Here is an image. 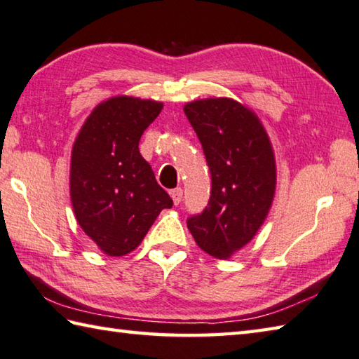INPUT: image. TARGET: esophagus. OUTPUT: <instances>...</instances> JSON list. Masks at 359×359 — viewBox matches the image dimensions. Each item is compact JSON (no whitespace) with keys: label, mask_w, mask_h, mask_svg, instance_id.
I'll return each instance as SVG.
<instances>
[{"label":"esophagus","mask_w":359,"mask_h":359,"mask_svg":"<svg viewBox=\"0 0 359 359\" xmlns=\"http://www.w3.org/2000/svg\"><path fill=\"white\" fill-rule=\"evenodd\" d=\"M170 195H172V200H173L175 205H180L181 200H182V189L181 187L173 189V191L170 192Z\"/></svg>","instance_id":"34e87169"}]
</instances>
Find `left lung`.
<instances>
[{
	"label": "left lung",
	"instance_id": "left-lung-1",
	"mask_svg": "<svg viewBox=\"0 0 359 359\" xmlns=\"http://www.w3.org/2000/svg\"><path fill=\"white\" fill-rule=\"evenodd\" d=\"M211 172L205 211L187 228L197 245L217 259L255 238L272 206L276 164L272 144L258 116L233 98H205L184 104Z\"/></svg>",
	"mask_w": 359,
	"mask_h": 359
}]
</instances>
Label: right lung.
<instances>
[{
	"label": "right lung",
	"instance_id": "right-lung-1",
	"mask_svg": "<svg viewBox=\"0 0 359 359\" xmlns=\"http://www.w3.org/2000/svg\"><path fill=\"white\" fill-rule=\"evenodd\" d=\"M164 104L137 97L100 103L81 126L72 148L70 198L83 231L107 256L136 250L159 212L173 201L139 140Z\"/></svg>",
	"mask_w": 359,
	"mask_h": 359
}]
</instances>
